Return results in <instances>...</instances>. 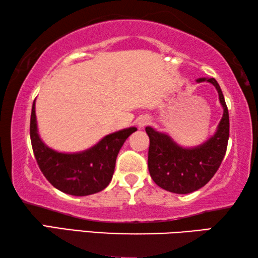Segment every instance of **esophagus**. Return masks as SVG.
<instances>
[{
	"mask_svg": "<svg viewBox=\"0 0 258 258\" xmlns=\"http://www.w3.org/2000/svg\"><path fill=\"white\" fill-rule=\"evenodd\" d=\"M149 123H150V119L148 118V117H141V118H139L138 125L140 126V127H145V126Z\"/></svg>",
	"mask_w": 258,
	"mask_h": 258,
	"instance_id": "1",
	"label": "esophagus"
}]
</instances>
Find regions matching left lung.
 Masks as SVG:
<instances>
[{
    "mask_svg": "<svg viewBox=\"0 0 258 258\" xmlns=\"http://www.w3.org/2000/svg\"><path fill=\"white\" fill-rule=\"evenodd\" d=\"M197 82H209L215 86L223 107V116L211 139L197 147L183 148L169 135L157 132L150 126L146 127L150 140L148 152L150 176L161 189L173 194H191L207 184L217 172L228 148L229 110L221 87L215 78H198Z\"/></svg>",
    "mask_w": 258,
    "mask_h": 258,
    "instance_id": "left-lung-1",
    "label": "left lung"
}]
</instances>
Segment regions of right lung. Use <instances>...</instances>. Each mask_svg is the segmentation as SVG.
<instances>
[{
	"label": "right lung",
	"mask_w": 258,
	"mask_h": 258,
	"mask_svg": "<svg viewBox=\"0 0 258 258\" xmlns=\"http://www.w3.org/2000/svg\"><path fill=\"white\" fill-rule=\"evenodd\" d=\"M137 127L106 135L90 149L63 154L46 147L37 132L35 100L30 115V141L38 167L52 185L72 196H89L107 187L115 171L117 155Z\"/></svg>",
	"instance_id": "obj_1"
}]
</instances>
